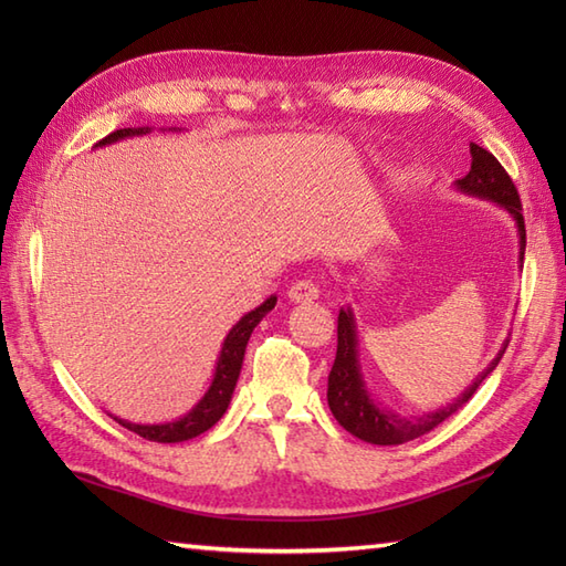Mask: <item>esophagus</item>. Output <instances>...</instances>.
Returning a JSON list of instances; mask_svg holds the SVG:
<instances>
[{
    "mask_svg": "<svg viewBox=\"0 0 566 566\" xmlns=\"http://www.w3.org/2000/svg\"><path fill=\"white\" fill-rule=\"evenodd\" d=\"M290 298L292 302H314V298H318V294H321V290H318V284L316 282H311V280H298V282H294L292 286H290Z\"/></svg>",
    "mask_w": 566,
    "mask_h": 566,
    "instance_id": "1",
    "label": "esophagus"
}]
</instances>
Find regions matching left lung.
Returning <instances> with one entry per match:
<instances>
[{
	"mask_svg": "<svg viewBox=\"0 0 566 566\" xmlns=\"http://www.w3.org/2000/svg\"><path fill=\"white\" fill-rule=\"evenodd\" d=\"M469 155H472V170L462 179H457V189L464 195H472L479 199L494 201L499 207L506 209L515 226H518V243H521V262L525 258V221H523V203L515 189L513 179L503 170L501 163L484 150L476 143H469ZM509 345H503L499 355L491 359V365L469 384L462 396H457L452 403L438 408L432 413H423L420 418H401L391 411H384L375 401H371L369 391L365 389L363 371H359L357 359V331L355 318L350 308H340L338 314V353H335V363L328 375V406L335 420L355 438L371 442V444H401L408 440H416L426 436L432 428H438L444 418H450L454 411L472 399L474 391L482 387V381L496 369L499 359L506 353Z\"/></svg>",
	"mask_w": 566,
	"mask_h": 566,
	"instance_id": "8db88e82",
	"label": "left lung"
}]
</instances>
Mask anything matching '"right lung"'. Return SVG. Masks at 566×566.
Wrapping results in <instances>:
<instances>
[{"instance_id": "1", "label": "right lung", "mask_w": 566, "mask_h": 566, "mask_svg": "<svg viewBox=\"0 0 566 566\" xmlns=\"http://www.w3.org/2000/svg\"><path fill=\"white\" fill-rule=\"evenodd\" d=\"M148 126L143 128H118L114 134H109L106 138H102L97 146H109V143H116L128 136H143L148 134ZM276 304V296H270L268 302H262L255 311H250L243 318H240L235 326L231 328V333L226 335L219 363H216V375L209 391L203 394V399L191 408V411L182 418L172 420V423H158V426H140V423H128L124 418H116L118 423L124 428H128L136 436L153 440V442H185L207 432L211 426H216L221 420V416L226 413L228 403H231V396L235 389V381L240 375V367H243V357H245V347L250 340V333L255 331L258 323L270 314Z\"/></svg>"}]
</instances>
